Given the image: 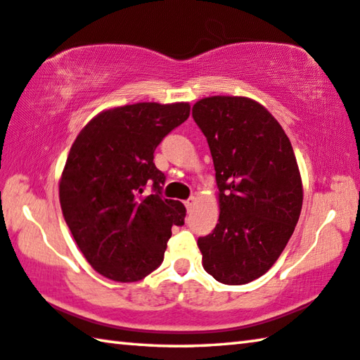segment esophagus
Listing matches in <instances>:
<instances>
[{"instance_id":"obj_1","label":"esophagus","mask_w":360,"mask_h":360,"mask_svg":"<svg viewBox=\"0 0 360 360\" xmlns=\"http://www.w3.org/2000/svg\"><path fill=\"white\" fill-rule=\"evenodd\" d=\"M195 203V197H191L188 200H186L184 202V205H186V208L188 210V208H192V205Z\"/></svg>"}]
</instances>
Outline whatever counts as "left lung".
I'll return each mask as SVG.
<instances>
[{"label": "left lung", "instance_id": "obj_1", "mask_svg": "<svg viewBox=\"0 0 360 360\" xmlns=\"http://www.w3.org/2000/svg\"><path fill=\"white\" fill-rule=\"evenodd\" d=\"M208 141L219 188V222L200 236L206 273L222 284L266 273L294 233L303 187L294 149L278 120L246 96H208L192 108Z\"/></svg>", "mask_w": 360, "mask_h": 360}]
</instances>
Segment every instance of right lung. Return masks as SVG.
Returning <instances> with one entry per match:
<instances>
[{
	"mask_svg": "<svg viewBox=\"0 0 360 360\" xmlns=\"http://www.w3.org/2000/svg\"><path fill=\"white\" fill-rule=\"evenodd\" d=\"M188 114V103L106 109L72 143L60 205L77 248L105 278H146L163 262L173 225H184V205L162 197L165 174L155 167L154 150ZM148 184L155 192L146 195Z\"/></svg>",
	"mask_w": 360,
	"mask_h": 360,
	"instance_id": "add662e5",
	"label": "right lung"
}]
</instances>
